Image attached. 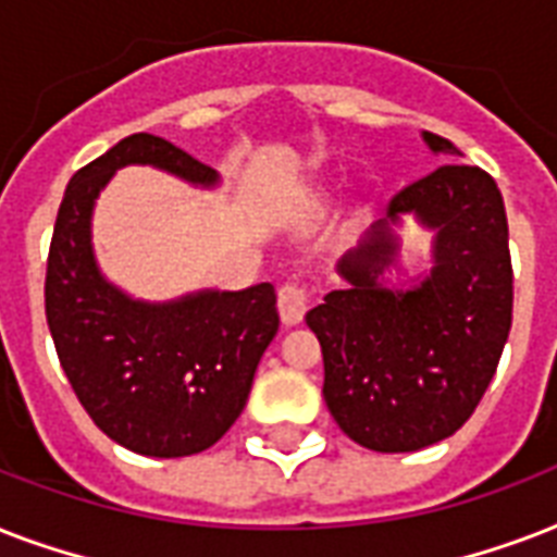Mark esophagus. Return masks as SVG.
<instances>
[{"mask_svg": "<svg viewBox=\"0 0 557 557\" xmlns=\"http://www.w3.org/2000/svg\"><path fill=\"white\" fill-rule=\"evenodd\" d=\"M309 304H312V292L306 286H300V283H286V286H280L277 309L286 326H295V323L304 321Z\"/></svg>", "mask_w": 557, "mask_h": 557, "instance_id": "1", "label": "esophagus"}]
</instances>
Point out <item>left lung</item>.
Masks as SVG:
<instances>
[{"mask_svg": "<svg viewBox=\"0 0 557 557\" xmlns=\"http://www.w3.org/2000/svg\"><path fill=\"white\" fill-rule=\"evenodd\" d=\"M422 141L433 156H459L442 135ZM407 215L434 234L432 271L389 284L400 273L395 227ZM338 274L347 286L306 312L332 419L381 454L448 440L480 405L511 330L509 222L494 178L474 164H442L389 201Z\"/></svg>", "mask_w": 557, "mask_h": 557, "instance_id": "1", "label": "left lung"}]
</instances>
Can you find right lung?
Returning <instances> with one entry per match:
<instances>
[{
  "label": "right lung",
  "instance_id": "1",
  "mask_svg": "<svg viewBox=\"0 0 557 557\" xmlns=\"http://www.w3.org/2000/svg\"><path fill=\"white\" fill-rule=\"evenodd\" d=\"M129 164L205 190L219 185L216 170L150 133L129 135L77 170L48 251V330L69 384L109 440L144 457H190L243 413L277 335V295L271 283H257L150 304L109 283L91 245V213L109 178Z\"/></svg>",
  "mask_w": 557,
  "mask_h": 557
}]
</instances>
